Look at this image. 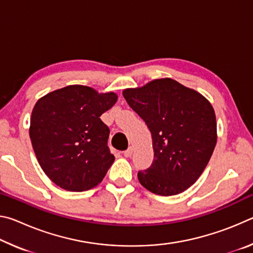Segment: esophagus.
<instances>
[{
	"label": "esophagus",
	"mask_w": 253,
	"mask_h": 253,
	"mask_svg": "<svg viewBox=\"0 0 253 253\" xmlns=\"http://www.w3.org/2000/svg\"><path fill=\"white\" fill-rule=\"evenodd\" d=\"M132 152H134V148L130 146L129 148L126 149V151L124 152V155H125V157H130L132 155Z\"/></svg>",
	"instance_id": "esophagus-1"
}]
</instances>
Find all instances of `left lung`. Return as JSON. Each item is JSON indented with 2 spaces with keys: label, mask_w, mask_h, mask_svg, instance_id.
<instances>
[{
  "label": "left lung",
  "mask_w": 253,
  "mask_h": 253,
  "mask_svg": "<svg viewBox=\"0 0 253 253\" xmlns=\"http://www.w3.org/2000/svg\"><path fill=\"white\" fill-rule=\"evenodd\" d=\"M123 96L152 134L154 161L151 168L138 172L139 183L162 196L187 190L203 173L215 147L212 105L200 92L170 78L124 89Z\"/></svg>",
  "instance_id": "obj_1"
}]
</instances>
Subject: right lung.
Returning <instances> with one entry per match:
<instances>
[{"instance_id": "add662e5", "label": "right lung", "mask_w": 253, "mask_h": 253, "mask_svg": "<svg viewBox=\"0 0 253 253\" xmlns=\"http://www.w3.org/2000/svg\"><path fill=\"white\" fill-rule=\"evenodd\" d=\"M118 99L115 92L71 84L46 93L34 105L30 138L46 176L63 190L83 192L97 186L115 157L109 128L100 116Z\"/></svg>"}]
</instances>
